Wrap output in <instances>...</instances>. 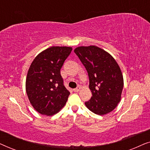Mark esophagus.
<instances>
[{
    "label": "esophagus",
    "mask_w": 150,
    "mask_h": 150,
    "mask_svg": "<svg viewBox=\"0 0 150 150\" xmlns=\"http://www.w3.org/2000/svg\"><path fill=\"white\" fill-rule=\"evenodd\" d=\"M80 89H81V87L80 86H78V87L76 88H75V89H74L73 91L74 92H78L80 91Z\"/></svg>",
    "instance_id": "esophagus-1"
}]
</instances>
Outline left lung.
<instances>
[{
  "label": "left lung",
  "mask_w": 150,
  "mask_h": 150,
  "mask_svg": "<svg viewBox=\"0 0 150 150\" xmlns=\"http://www.w3.org/2000/svg\"><path fill=\"white\" fill-rule=\"evenodd\" d=\"M87 71L92 97L85 105L95 114H107L121 100L124 79L116 61L105 50L95 46L78 47L74 50Z\"/></svg>",
  "instance_id": "1"
}]
</instances>
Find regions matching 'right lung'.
<instances>
[{
    "instance_id": "obj_1",
    "label": "right lung",
    "mask_w": 150,
    "mask_h": 150,
    "mask_svg": "<svg viewBox=\"0 0 150 150\" xmlns=\"http://www.w3.org/2000/svg\"><path fill=\"white\" fill-rule=\"evenodd\" d=\"M71 50V47H50L40 53L30 65L26 91L30 104L41 114L52 115L66 103L70 93L60 71Z\"/></svg>"
}]
</instances>
